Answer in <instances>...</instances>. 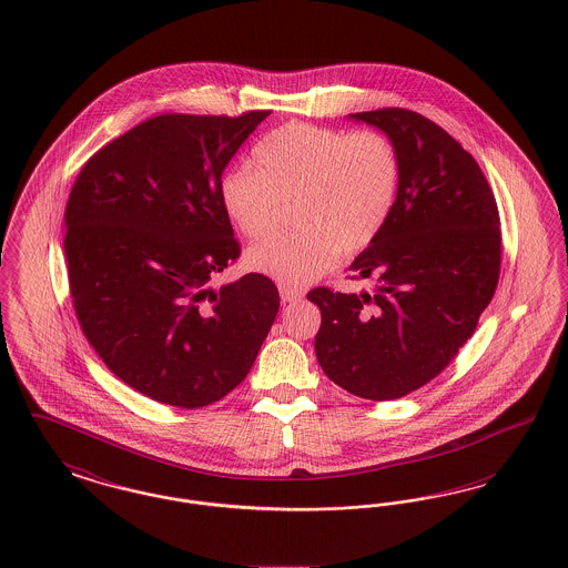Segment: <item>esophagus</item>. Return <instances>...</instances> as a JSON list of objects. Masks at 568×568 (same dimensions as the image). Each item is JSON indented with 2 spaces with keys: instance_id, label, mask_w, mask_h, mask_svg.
<instances>
[{
  "instance_id": "esophagus-1",
  "label": "esophagus",
  "mask_w": 568,
  "mask_h": 568,
  "mask_svg": "<svg viewBox=\"0 0 568 568\" xmlns=\"http://www.w3.org/2000/svg\"><path fill=\"white\" fill-rule=\"evenodd\" d=\"M278 294H281L283 302H297V300H302V296H304L302 290L290 287V285H278Z\"/></svg>"
}]
</instances>
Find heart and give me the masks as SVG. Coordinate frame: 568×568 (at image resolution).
I'll list each match as a JSON object with an SVG mask.
<instances>
[{
  "mask_svg": "<svg viewBox=\"0 0 568 568\" xmlns=\"http://www.w3.org/2000/svg\"><path fill=\"white\" fill-rule=\"evenodd\" d=\"M255 168H232L221 176L219 197L248 239L264 236L296 197L297 230L272 234L246 253L255 271L287 285L322 276L338 253H357L381 234L394 209L400 162L389 138L290 123L253 151Z\"/></svg>",
  "mask_w": 568,
  "mask_h": 568,
  "instance_id": "b5f03b06",
  "label": "heart"
}]
</instances>
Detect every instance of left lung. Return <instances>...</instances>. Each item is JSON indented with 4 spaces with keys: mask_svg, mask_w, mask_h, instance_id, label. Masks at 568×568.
Here are the masks:
<instances>
[{
    "mask_svg": "<svg viewBox=\"0 0 568 568\" xmlns=\"http://www.w3.org/2000/svg\"><path fill=\"white\" fill-rule=\"evenodd\" d=\"M389 138L400 162L394 209L349 271L375 290L315 287V353L353 396L396 400L445 371L473 336L500 274V216L475 158L419 112L349 114Z\"/></svg>",
    "mask_w": 568,
    "mask_h": 568,
    "instance_id": "obj_1",
    "label": "left lung"
}]
</instances>
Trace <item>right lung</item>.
Instances as JSON below:
<instances>
[{"label": "right lung", "instance_id": "add662e5", "mask_svg": "<svg viewBox=\"0 0 568 568\" xmlns=\"http://www.w3.org/2000/svg\"><path fill=\"white\" fill-rule=\"evenodd\" d=\"M266 116L146 119L84 163L70 191L63 246L82 332L116 377L163 405L230 394L278 313L264 274L211 287L241 255L219 183Z\"/></svg>", "mask_w": 568, "mask_h": 568}]
</instances>
